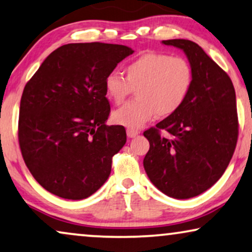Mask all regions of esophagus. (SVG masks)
<instances>
[{"label": "esophagus", "mask_w": 252, "mask_h": 252, "mask_svg": "<svg viewBox=\"0 0 252 252\" xmlns=\"http://www.w3.org/2000/svg\"><path fill=\"white\" fill-rule=\"evenodd\" d=\"M139 131L136 129H126V136H128L129 138H133V137H136Z\"/></svg>", "instance_id": "esophagus-1"}]
</instances>
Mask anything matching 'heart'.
I'll return each mask as SVG.
<instances>
[{"mask_svg":"<svg viewBox=\"0 0 252 252\" xmlns=\"http://www.w3.org/2000/svg\"><path fill=\"white\" fill-rule=\"evenodd\" d=\"M122 73L113 71L105 78V93L110 101L122 103L136 89L137 99L113 113L119 126L138 129L154 116L172 115L183 105L192 84L190 63L181 56L147 52L124 66Z\"/></svg>","mask_w":252,"mask_h":252,"instance_id":"obj_1","label":"heart"}]
</instances>
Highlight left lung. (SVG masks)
Segmentation results:
<instances>
[{
    "label": "left lung",
    "instance_id": "1",
    "mask_svg": "<svg viewBox=\"0 0 252 252\" xmlns=\"http://www.w3.org/2000/svg\"><path fill=\"white\" fill-rule=\"evenodd\" d=\"M162 43L183 50L192 84L175 113L144 131L150 142L144 168L161 192L188 199L210 189L229 165L239 136L236 95L229 76L196 42Z\"/></svg>",
    "mask_w": 252,
    "mask_h": 252
}]
</instances>
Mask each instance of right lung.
I'll return each mask as SVG.
<instances>
[{"instance_id": "1", "label": "right lung", "mask_w": 252, "mask_h": 252, "mask_svg": "<svg viewBox=\"0 0 252 252\" xmlns=\"http://www.w3.org/2000/svg\"><path fill=\"white\" fill-rule=\"evenodd\" d=\"M133 50L102 42L68 43L50 53L21 99L18 140L40 186L64 199L90 197L108 179L126 142L122 126H106L105 78Z\"/></svg>"}]
</instances>
